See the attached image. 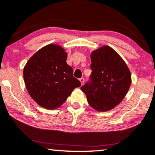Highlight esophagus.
Segmentation results:
<instances>
[{
    "mask_svg": "<svg viewBox=\"0 0 155 155\" xmlns=\"http://www.w3.org/2000/svg\"><path fill=\"white\" fill-rule=\"evenodd\" d=\"M80 82H81V84L83 85L84 83V78H81V79H79Z\"/></svg>",
    "mask_w": 155,
    "mask_h": 155,
    "instance_id": "obj_1",
    "label": "esophagus"
}]
</instances>
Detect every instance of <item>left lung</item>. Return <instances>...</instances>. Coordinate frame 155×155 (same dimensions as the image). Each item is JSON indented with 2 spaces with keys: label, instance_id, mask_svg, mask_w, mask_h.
<instances>
[{
  "label": "left lung",
  "instance_id": "left-lung-1",
  "mask_svg": "<svg viewBox=\"0 0 155 155\" xmlns=\"http://www.w3.org/2000/svg\"><path fill=\"white\" fill-rule=\"evenodd\" d=\"M92 82L81 87L89 105L106 112L119 105L131 84V74L124 59L110 46L104 45L90 54Z\"/></svg>",
  "mask_w": 155,
  "mask_h": 155
}]
</instances>
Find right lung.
Listing matches in <instances>:
<instances>
[{
    "mask_svg": "<svg viewBox=\"0 0 155 155\" xmlns=\"http://www.w3.org/2000/svg\"><path fill=\"white\" fill-rule=\"evenodd\" d=\"M67 53L57 44H49L37 51L24 66L23 76L27 92L42 107H61L76 87L81 86L66 63Z\"/></svg>",
    "mask_w": 155,
    "mask_h": 155,
    "instance_id": "right-lung-1",
    "label": "right lung"
}]
</instances>
